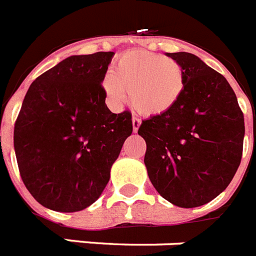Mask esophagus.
<instances>
[{
  "instance_id": "esophagus-1",
  "label": "esophagus",
  "mask_w": 256,
  "mask_h": 256,
  "mask_svg": "<svg viewBox=\"0 0 256 256\" xmlns=\"http://www.w3.org/2000/svg\"><path fill=\"white\" fill-rule=\"evenodd\" d=\"M139 126H140V120L138 117H132V130H134V132H138Z\"/></svg>"
}]
</instances>
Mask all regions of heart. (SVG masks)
<instances>
[{
    "instance_id": "1",
    "label": "heart",
    "mask_w": 256,
    "mask_h": 256,
    "mask_svg": "<svg viewBox=\"0 0 256 256\" xmlns=\"http://www.w3.org/2000/svg\"><path fill=\"white\" fill-rule=\"evenodd\" d=\"M104 88L114 105L130 101L146 116H158L171 109L184 88L182 66L163 55L132 51L122 55L114 72H108Z\"/></svg>"
}]
</instances>
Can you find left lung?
<instances>
[{
  "mask_svg": "<svg viewBox=\"0 0 256 256\" xmlns=\"http://www.w3.org/2000/svg\"><path fill=\"white\" fill-rule=\"evenodd\" d=\"M182 68L184 88L166 113L142 121L147 174L163 198L196 208L222 193L242 159L244 120L221 74L189 52L167 54Z\"/></svg>",
  "mask_w": 256,
  "mask_h": 256,
  "instance_id": "8db88e82",
  "label": "left lung"
}]
</instances>
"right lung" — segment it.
<instances>
[{"label":"right lung","mask_w":256,"mask_h":256,"mask_svg":"<svg viewBox=\"0 0 256 256\" xmlns=\"http://www.w3.org/2000/svg\"><path fill=\"white\" fill-rule=\"evenodd\" d=\"M114 52L70 56L30 85L14 126L20 178L51 210H82L105 189L132 132V113L108 109L102 86Z\"/></svg>","instance_id":"1"}]
</instances>
